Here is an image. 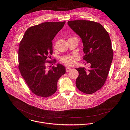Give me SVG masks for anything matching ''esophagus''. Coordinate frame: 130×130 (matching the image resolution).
Returning a JSON list of instances; mask_svg holds the SVG:
<instances>
[{"label": "esophagus", "instance_id": "esophagus-1", "mask_svg": "<svg viewBox=\"0 0 130 130\" xmlns=\"http://www.w3.org/2000/svg\"><path fill=\"white\" fill-rule=\"evenodd\" d=\"M70 69H71L70 68H69V67H66V71L67 72H69V71L70 70Z\"/></svg>", "mask_w": 130, "mask_h": 130}]
</instances>
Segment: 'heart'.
<instances>
[{"label": "heart", "instance_id": "heart-1", "mask_svg": "<svg viewBox=\"0 0 130 130\" xmlns=\"http://www.w3.org/2000/svg\"><path fill=\"white\" fill-rule=\"evenodd\" d=\"M60 61L67 66H72L75 64L74 56L70 55H64L61 57Z\"/></svg>", "mask_w": 130, "mask_h": 130}]
</instances>
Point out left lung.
I'll return each mask as SVG.
<instances>
[{
  "instance_id": "left-lung-1",
  "label": "left lung",
  "mask_w": 130,
  "mask_h": 130,
  "mask_svg": "<svg viewBox=\"0 0 130 130\" xmlns=\"http://www.w3.org/2000/svg\"><path fill=\"white\" fill-rule=\"evenodd\" d=\"M68 25L80 37L85 54L83 59L90 64L88 70L84 67L75 68L79 72L76 86L84 93H93L104 85L112 61L109 35L102 25L95 22L74 20L68 21Z\"/></svg>"
}]
</instances>
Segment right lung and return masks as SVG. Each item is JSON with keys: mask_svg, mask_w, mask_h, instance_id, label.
<instances>
[{"mask_svg": "<svg viewBox=\"0 0 130 130\" xmlns=\"http://www.w3.org/2000/svg\"><path fill=\"white\" fill-rule=\"evenodd\" d=\"M65 24V22H45L31 26L20 42L19 69L31 91L38 96L47 98L54 94L59 79L65 73L62 65L58 64L51 69L46 66L56 62L55 59H47L50 58L53 53L52 40Z\"/></svg>", "mask_w": 130, "mask_h": 130, "instance_id": "right-lung-1", "label": "right lung"}]
</instances>
